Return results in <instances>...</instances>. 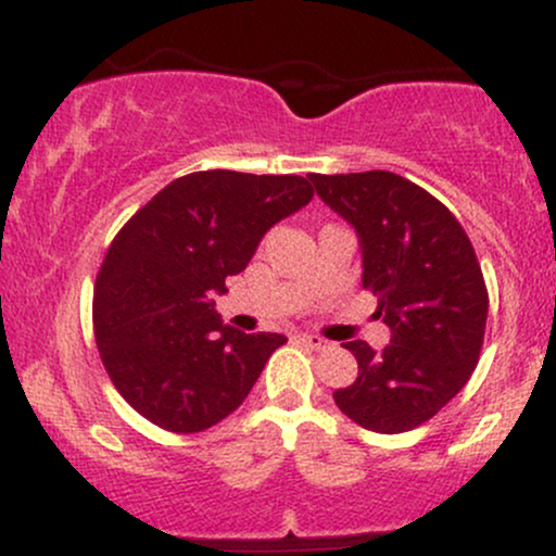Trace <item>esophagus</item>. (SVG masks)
I'll use <instances>...</instances> for the list:
<instances>
[{
	"label": "esophagus",
	"mask_w": 556,
	"mask_h": 556,
	"mask_svg": "<svg viewBox=\"0 0 556 556\" xmlns=\"http://www.w3.org/2000/svg\"><path fill=\"white\" fill-rule=\"evenodd\" d=\"M300 342H303L305 348H311V350H327L329 348V342L324 340V337H318V334H303V337H300Z\"/></svg>",
	"instance_id": "esophagus-1"
}]
</instances>
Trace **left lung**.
Segmentation results:
<instances>
[{"instance_id": "obj_1", "label": "left lung", "mask_w": 556, "mask_h": 556, "mask_svg": "<svg viewBox=\"0 0 556 556\" xmlns=\"http://www.w3.org/2000/svg\"><path fill=\"white\" fill-rule=\"evenodd\" d=\"M308 177L358 232L363 287L392 329L384 350L344 342L358 361V379L337 389V407L376 433L416 429L478 366L489 292L473 245L442 201L394 172Z\"/></svg>"}]
</instances>
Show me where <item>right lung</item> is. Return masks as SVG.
<instances>
[{
  "label": "right lung",
  "instance_id": "obj_1",
  "mask_svg": "<svg viewBox=\"0 0 556 556\" xmlns=\"http://www.w3.org/2000/svg\"><path fill=\"white\" fill-rule=\"evenodd\" d=\"M314 198L298 175L208 169L172 180L114 235L93 285L101 363L127 405L159 429L206 431L248 397L282 334L222 324L214 292L266 229Z\"/></svg>",
  "mask_w": 556,
  "mask_h": 556
}]
</instances>
